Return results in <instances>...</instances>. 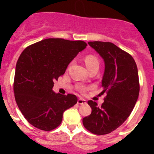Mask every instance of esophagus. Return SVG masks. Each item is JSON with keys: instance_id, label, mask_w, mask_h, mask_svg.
<instances>
[{"instance_id": "obj_1", "label": "esophagus", "mask_w": 154, "mask_h": 154, "mask_svg": "<svg viewBox=\"0 0 154 154\" xmlns=\"http://www.w3.org/2000/svg\"><path fill=\"white\" fill-rule=\"evenodd\" d=\"M77 104L78 105H85V104H86V101L83 98H79L77 100Z\"/></svg>"}]
</instances>
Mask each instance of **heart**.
<instances>
[{
    "instance_id": "b5f03b06",
    "label": "heart",
    "mask_w": 154,
    "mask_h": 154,
    "mask_svg": "<svg viewBox=\"0 0 154 154\" xmlns=\"http://www.w3.org/2000/svg\"><path fill=\"white\" fill-rule=\"evenodd\" d=\"M85 65L88 68V69H90L94 67H99V65H100L98 58L94 55H87L85 57ZM85 89H86L85 87L80 88V90L82 92H85Z\"/></svg>"
}]
</instances>
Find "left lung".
<instances>
[{"mask_svg":"<svg viewBox=\"0 0 154 154\" xmlns=\"http://www.w3.org/2000/svg\"><path fill=\"white\" fill-rule=\"evenodd\" d=\"M88 44L105 62L101 94L106 93V97L101 107L95 101H88L92 112L82 122L89 132L104 135L121 126L134 109L140 90L138 72L133 57L114 44L103 42Z\"/></svg>","mask_w":154,"mask_h":154,"instance_id":"8db88e82","label":"left lung"}]
</instances>
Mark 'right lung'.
I'll return each instance as SVG.
<instances>
[{
  "label": "right lung",
  "instance_id": "add662e5",
  "mask_svg": "<svg viewBox=\"0 0 154 154\" xmlns=\"http://www.w3.org/2000/svg\"><path fill=\"white\" fill-rule=\"evenodd\" d=\"M86 46L82 41L49 38L21 53L16 65L13 90L19 109L32 125L45 131L54 129L61 123L63 112L77 102L75 95L56 94L53 87Z\"/></svg>",
  "mask_w": 154,
  "mask_h": 154
}]
</instances>
